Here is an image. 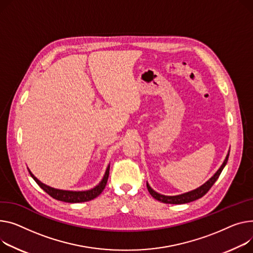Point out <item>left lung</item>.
<instances>
[{"label":"left lung","instance_id":"obj_1","mask_svg":"<svg viewBox=\"0 0 253 253\" xmlns=\"http://www.w3.org/2000/svg\"><path fill=\"white\" fill-rule=\"evenodd\" d=\"M228 158H229V154L226 158V160L224 161L223 165L221 166L220 169L217 170V172L207 182L205 183L203 186H200L199 188L195 189V190H192L190 192H187V193H184V194H181V195H176V196H166V195H162L158 192H156L155 190H153L150 188V186L148 184H146V187H147V190L148 192L150 193V195L153 196L154 198H156L157 200L161 201V203H164V204H171V205H182V204H187V203H191V201H194L200 197H203L204 195H206L208 193V191L211 188L212 185L214 184V182L217 180V178L220 177L223 169L225 168L227 162H228Z\"/></svg>","mask_w":253,"mask_h":253}]
</instances>
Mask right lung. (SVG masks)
<instances>
[{"label": "right lung", "mask_w": 253, "mask_h": 253, "mask_svg": "<svg viewBox=\"0 0 253 253\" xmlns=\"http://www.w3.org/2000/svg\"><path fill=\"white\" fill-rule=\"evenodd\" d=\"M30 176L35 179V181L39 184V186L43 189L49 196H52L53 198L61 201H65V203H71V204H76V203H84V201H89L95 197H97L100 193L103 192L105 189L108 178H109V172H110V166L108 167V169L106 171V174L97 186H95L93 189L87 190V191H66V190H59L55 189L49 186H46V185L42 184L41 181H39L35 176L32 175V173L28 170Z\"/></svg>", "instance_id": "obj_1"}]
</instances>
